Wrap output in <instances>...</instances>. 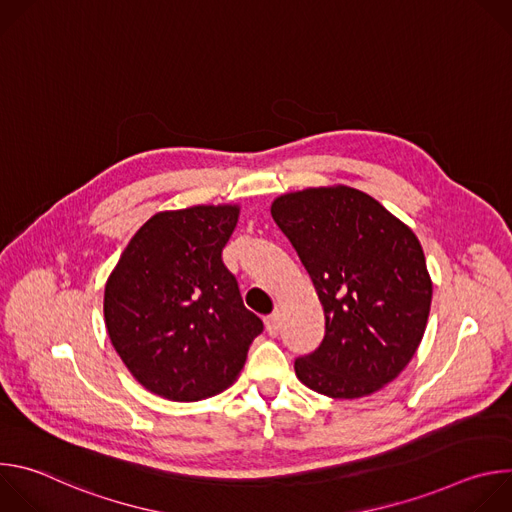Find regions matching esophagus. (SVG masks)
I'll use <instances>...</instances> for the list:
<instances>
[{"instance_id":"obj_1","label":"esophagus","mask_w":512,"mask_h":512,"mask_svg":"<svg viewBox=\"0 0 512 512\" xmlns=\"http://www.w3.org/2000/svg\"><path fill=\"white\" fill-rule=\"evenodd\" d=\"M265 328H267V332H269L271 336L277 334V330H279V312H273V314H269V316L265 318Z\"/></svg>"}]
</instances>
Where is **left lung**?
<instances>
[{
  "instance_id": "obj_1",
  "label": "left lung",
  "mask_w": 512,
  "mask_h": 512,
  "mask_svg": "<svg viewBox=\"0 0 512 512\" xmlns=\"http://www.w3.org/2000/svg\"><path fill=\"white\" fill-rule=\"evenodd\" d=\"M271 216L298 251L324 308L322 344L298 379L332 399L383 389L413 358L429 316L431 277L415 233L350 186L281 194Z\"/></svg>"
}]
</instances>
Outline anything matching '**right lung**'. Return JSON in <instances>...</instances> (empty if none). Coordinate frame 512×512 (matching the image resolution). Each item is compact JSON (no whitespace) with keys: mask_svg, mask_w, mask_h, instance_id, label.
<instances>
[{"mask_svg":"<svg viewBox=\"0 0 512 512\" xmlns=\"http://www.w3.org/2000/svg\"><path fill=\"white\" fill-rule=\"evenodd\" d=\"M239 204L154 214L105 285V326L127 371L154 395L200 401L233 385L263 322L223 263Z\"/></svg>","mask_w":512,"mask_h":512,"instance_id":"obj_1","label":"right lung"}]
</instances>
